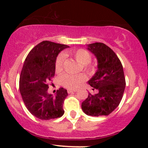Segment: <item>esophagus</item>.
Returning <instances> with one entry per match:
<instances>
[{
    "label": "esophagus",
    "mask_w": 148,
    "mask_h": 148,
    "mask_svg": "<svg viewBox=\"0 0 148 148\" xmlns=\"http://www.w3.org/2000/svg\"><path fill=\"white\" fill-rule=\"evenodd\" d=\"M77 92V90H71V89H68V90H67V92H68L69 94L73 93V92Z\"/></svg>",
    "instance_id": "obj_1"
}]
</instances>
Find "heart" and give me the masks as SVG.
Returning a JSON list of instances; mask_svg holds the SVG:
<instances>
[{"label":"heart","mask_w":148,"mask_h":148,"mask_svg":"<svg viewBox=\"0 0 148 148\" xmlns=\"http://www.w3.org/2000/svg\"><path fill=\"white\" fill-rule=\"evenodd\" d=\"M67 54H70L80 64L82 65L83 69L89 73L94 71L95 68L90 64L92 61V55L88 51L84 49H79L73 51H68ZM64 56L62 54L57 56L55 62V69L59 72L63 69ZM85 80V76L83 74H64L60 77V83L62 86L70 89H77L82 82Z\"/></svg>","instance_id":"b5f03b06"}]
</instances>
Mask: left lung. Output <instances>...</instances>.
Instances as JSON below:
<instances>
[{"mask_svg":"<svg viewBox=\"0 0 148 148\" xmlns=\"http://www.w3.org/2000/svg\"><path fill=\"white\" fill-rule=\"evenodd\" d=\"M97 60V70L88 81L95 95L89 93L82 103V109L87 115H109L120 104L125 91V78L122 63L116 53L103 43L87 45Z\"/></svg>","mask_w":148,"mask_h":148,"instance_id":"left-lung-1","label":"left lung"}]
</instances>
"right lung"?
Listing matches in <instances>:
<instances>
[{"mask_svg":"<svg viewBox=\"0 0 148 148\" xmlns=\"http://www.w3.org/2000/svg\"><path fill=\"white\" fill-rule=\"evenodd\" d=\"M69 46L44 41L29 52L25 59L19 80V89L28 111L37 118L49 120L64 113L63 104L68 93L64 88L53 96L48 93L49 82L55 74L58 54Z\"/></svg>","mask_w":148,"mask_h":148,"instance_id":"obj_1","label":"right lung"}]
</instances>
